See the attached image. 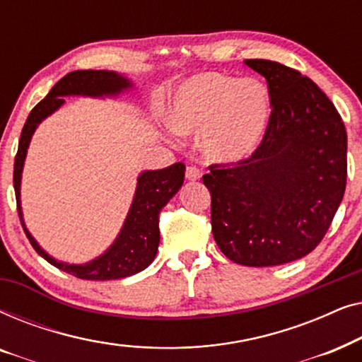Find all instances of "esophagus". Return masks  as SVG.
Wrapping results in <instances>:
<instances>
[{
  "label": "esophagus",
  "mask_w": 362,
  "mask_h": 362,
  "mask_svg": "<svg viewBox=\"0 0 362 362\" xmlns=\"http://www.w3.org/2000/svg\"><path fill=\"white\" fill-rule=\"evenodd\" d=\"M201 176H202V173H201L199 168H196V166H187L186 168V177L189 181H197Z\"/></svg>",
  "instance_id": "1"
}]
</instances>
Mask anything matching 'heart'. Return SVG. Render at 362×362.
<instances>
[{
  "label": "heart",
  "instance_id": "b5f03b06",
  "mask_svg": "<svg viewBox=\"0 0 362 362\" xmlns=\"http://www.w3.org/2000/svg\"><path fill=\"white\" fill-rule=\"evenodd\" d=\"M168 120L177 135L202 132L201 148L209 160L237 163L264 141L272 120L270 93L257 81L199 74L177 90Z\"/></svg>",
  "mask_w": 362,
  "mask_h": 362
}]
</instances>
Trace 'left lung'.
<instances>
[{
	"mask_svg": "<svg viewBox=\"0 0 362 362\" xmlns=\"http://www.w3.org/2000/svg\"><path fill=\"white\" fill-rule=\"evenodd\" d=\"M267 78L272 120L254 155L212 165V235L227 259L274 267L308 255L343 201L348 135L333 102L308 77L284 64L249 59Z\"/></svg>",
	"mask_w": 362,
	"mask_h": 362,
	"instance_id": "obj_1",
	"label": "left lung"
}]
</instances>
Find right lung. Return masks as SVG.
<instances>
[{
	"label": "right lung",
	"mask_w": 362,
	"mask_h": 362,
	"mask_svg": "<svg viewBox=\"0 0 362 362\" xmlns=\"http://www.w3.org/2000/svg\"><path fill=\"white\" fill-rule=\"evenodd\" d=\"M132 87L133 82L130 78L113 71H74L67 74L51 88L46 98L33 108L23 127L21 138H19L18 153L14 158L13 182L23 229L26 232L34 250L42 259L57 267L59 270L67 272V274L82 280L125 279V276L145 270L155 260L158 245H160V227H158L160 212L170 202L171 197L181 189L182 182H185L186 166L182 163H175V165L163 168V170H146L140 173L127 219L113 244L102 255L95 257L90 262L69 264V262L57 260L52 255H49L37 244V240L34 239L24 224L21 207V177L24 161H26L29 143H31V138L39 123L46 120L49 115H52L64 105V102H66L64 97H117L123 92H128Z\"/></svg>",
	"instance_id": "obj_1"
}]
</instances>
